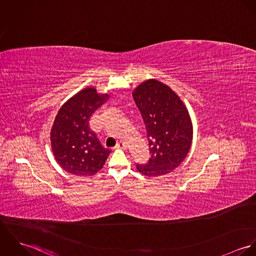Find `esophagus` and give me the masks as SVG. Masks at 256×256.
I'll list each match as a JSON object with an SVG mask.
<instances>
[{"instance_id": "1", "label": "esophagus", "mask_w": 256, "mask_h": 256, "mask_svg": "<svg viewBox=\"0 0 256 256\" xmlns=\"http://www.w3.org/2000/svg\"><path fill=\"white\" fill-rule=\"evenodd\" d=\"M116 148L126 150V148H127V146H126V144H125V143H123V142H119V143L116 145Z\"/></svg>"}]
</instances>
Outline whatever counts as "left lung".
Segmentation results:
<instances>
[{
	"instance_id": "1",
	"label": "left lung",
	"mask_w": 256,
	"mask_h": 256,
	"mask_svg": "<svg viewBox=\"0 0 256 256\" xmlns=\"http://www.w3.org/2000/svg\"><path fill=\"white\" fill-rule=\"evenodd\" d=\"M133 98L146 129L150 158L137 164L146 176L172 172L186 158L193 138V126L187 108L168 84L150 78L136 86Z\"/></svg>"
}]
</instances>
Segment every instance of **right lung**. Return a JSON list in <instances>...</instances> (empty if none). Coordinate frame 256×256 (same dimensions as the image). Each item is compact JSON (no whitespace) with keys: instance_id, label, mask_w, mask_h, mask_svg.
Wrapping results in <instances>:
<instances>
[{"instance_id":"add662e5","label":"right lung","mask_w":256,"mask_h":256,"mask_svg":"<svg viewBox=\"0 0 256 256\" xmlns=\"http://www.w3.org/2000/svg\"><path fill=\"white\" fill-rule=\"evenodd\" d=\"M110 94H100L94 86L80 90L58 111L50 132L53 154L67 172L92 176L104 166L110 150L100 145L90 131L88 121Z\"/></svg>"}]
</instances>
